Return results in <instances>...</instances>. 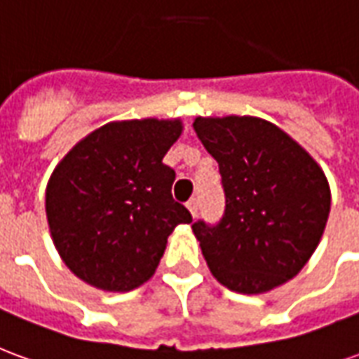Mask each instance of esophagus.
<instances>
[{
	"mask_svg": "<svg viewBox=\"0 0 359 359\" xmlns=\"http://www.w3.org/2000/svg\"><path fill=\"white\" fill-rule=\"evenodd\" d=\"M187 208L190 210V213H192V215L196 217V215H198V210H200V202H198V198H192V200H188Z\"/></svg>",
	"mask_w": 359,
	"mask_h": 359,
	"instance_id": "34e87169",
	"label": "esophagus"
}]
</instances>
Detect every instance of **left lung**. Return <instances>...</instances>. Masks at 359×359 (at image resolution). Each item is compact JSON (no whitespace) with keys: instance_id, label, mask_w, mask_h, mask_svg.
Here are the masks:
<instances>
[{"instance_id":"obj_1","label":"left lung","mask_w":359,"mask_h":359,"mask_svg":"<svg viewBox=\"0 0 359 359\" xmlns=\"http://www.w3.org/2000/svg\"><path fill=\"white\" fill-rule=\"evenodd\" d=\"M194 130L219 163L225 211L192 231L221 285L262 294L296 277L323 236L331 190L319 165L257 117H198Z\"/></svg>"}]
</instances>
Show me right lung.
Wrapping results in <instances>:
<instances>
[{
	"label": "right lung",
	"mask_w": 359,
	"mask_h": 359,
	"mask_svg": "<svg viewBox=\"0 0 359 359\" xmlns=\"http://www.w3.org/2000/svg\"><path fill=\"white\" fill-rule=\"evenodd\" d=\"M180 121H121L97 128L55 167L46 213L59 256L84 283L128 292L156 273L167 238L190 211L175 202L165 154Z\"/></svg>",
	"instance_id": "right-lung-1"
}]
</instances>
